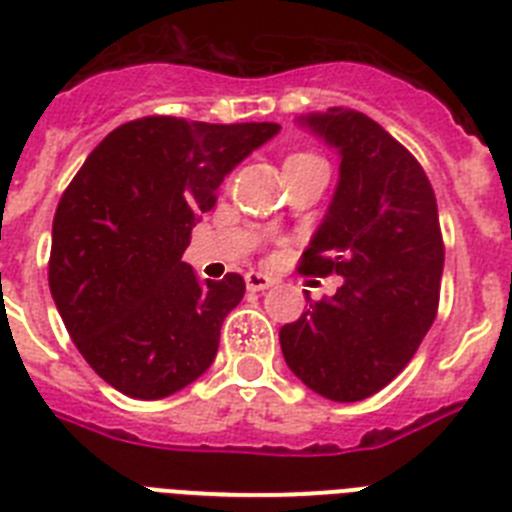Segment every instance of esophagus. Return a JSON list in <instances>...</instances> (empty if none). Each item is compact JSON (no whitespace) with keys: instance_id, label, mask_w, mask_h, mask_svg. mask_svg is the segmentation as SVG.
Instances as JSON below:
<instances>
[{"instance_id":"34e87169","label":"esophagus","mask_w":512,"mask_h":512,"mask_svg":"<svg viewBox=\"0 0 512 512\" xmlns=\"http://www.w3.org/2000/svg\"><path fill=\"white\" fill-rule=\"evenodd\" d=\"M244 283H247L249 291H265L276 283V278L265 276V273H257V270H249L247 276H244Z\"/></svg>"}]
</instances>
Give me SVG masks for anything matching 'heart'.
Returning a JSON list of instances; mask_svg holds the SVG:
<instances>
[{"instance_id":"obj_1","label":"heart","mask_w":512,"mask_h":512,"mask_svg":"<svg viewBox=\"0 0 512 512\" xmlns=\"http://www.w3.org/2000/svg\"><path fill=\"white\" fill-rule=\"evenodd\" d=\"M286 163H322V161L317 156H312V153H294V156L286 158Z\"/></svg>"}]
</instances>
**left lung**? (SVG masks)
<instances>
[{"mask_svg": "<svg viewBox=\"0 0 512 512\" xmlns=\"http://www.w3.org/2000/svg\"><path fill=\"white\" fill-rule=\"evenodd\" d=\"M341 158L328 213L304 249V273L341 289L283 325V359L317 395L364 401L411 362L432 328L445 265L437 200L424 169L354 109L296 119Z\"/></svg>", "mask_w": 512, "mask_h": 512, "instance_id": "obj_1", "label": "left lung"}]
</instances>
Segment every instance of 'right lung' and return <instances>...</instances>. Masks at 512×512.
Here are the masks:
<instances>
[{"instance_id":"obj_1","label":"right lung","mask_w":512,"mask_h":512,"mask_svg":"<svg viewBox=\"0 0 512 512\" xmlns=\"http://www.w3.org/2000/svg\"><path fill=\"white\" fill-rule=\"evenodd\" d=\"M273 122L145 117L103 137L57 205L49 286L77 351L119 393L158 401L213 364L244 278L200 281L190 234Z\"/></svg>"}]
</instances>
